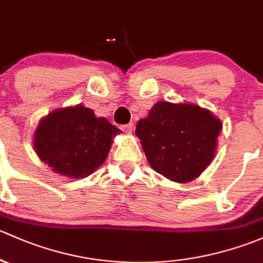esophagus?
<instances>
[{"label":"esophagus","mask_w":263,"mask_h":263,"mask_svg":"<svg viewBox=\"0 0 263 263\" xmlns=\"http://www.w3.org/2000/svg\"><path fill=\"white\" fill-rule=\"evenodd\" d=\"M120 129L123 130L124 133H126V134H130V133L134 130V124L133 123H129V124H125V125H121Z\"/></svg>","instance_id":"1"}]
</instances>
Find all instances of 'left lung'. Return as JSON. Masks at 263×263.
<instances>
[{
  "instance_id": "1",
  "label": "left lung",
  "mask_w": 263,
  "mask_h": 263,
  "mask_svg": "<svg viewBox=\"0 0 263 263\" xmlns=\"http://www.w3.org/2000/svg\"><path fill=\"white\" fill-rule=\"evenodd\" d=\"M221 121L194 104L158 101L135 135L152 168L175 182H190L201 175L215 156Z\"/></svg>"
}]
</instances>
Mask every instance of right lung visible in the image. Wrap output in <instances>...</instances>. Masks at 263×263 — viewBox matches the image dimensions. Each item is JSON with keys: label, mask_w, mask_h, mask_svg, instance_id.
<instances>
[{"label": "right lung", "mask_w": 263, "mask_h": 263, "mask_svg": "<svg viewBox=\"0 0 263 263\" xmlns=\"http://www.w3.org/2000/svg\"><path fill=\"white\" fill-rule=\"evenodd\" d=\"M121 133L82 105L54 110L40 120L34 135L37 157L66 177H87L107 158L112 138Z\"/></svg>", "instance_id": "right-lung-1"}]
</instances>
